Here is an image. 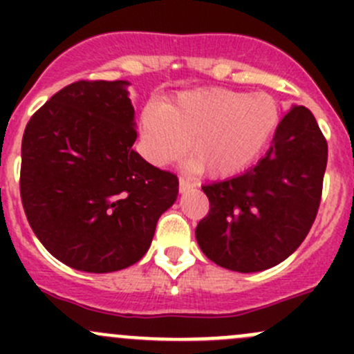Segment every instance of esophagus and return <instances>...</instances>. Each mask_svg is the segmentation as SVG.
Listing matches in <instances>:
<instances>
[{
  "instance_id": "1",
  "label": "esophagus",
  "mask_w": 354,
  "mask_h": 354,
  "mask_svg": "<svg viewBox=\"0 0 354 354\" xmlns=\"http://www.w3.org/2000/svg\"><path fill=\"white\" fill-rule=\"evenodd\" d=\"M190 188H194V185L190 183V181H187L185 178H180V192L181 194H185V192H188Z\"/></svg>"
}]
</instances>
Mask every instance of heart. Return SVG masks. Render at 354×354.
I'll return each mask as SVG.
<instances>
[{
	"instance_id": "obj_1",
	"label": "heart",
	"mask_w": 354,
	"mask_h": 354,
	"mask_svg": "<svg viewBox=\"0 0 354 354\" xmlns=\"http://www.w3.org/2000/svg\"><path fill=\"white\" fill-rule=\"evenodd\" d=\"M279 121V102L272 95L214 87L181 92L164 106H145L140 130L145 154L156 166L181 159L190 145L197 169L226 178L262 154Z\"/></svg>"
}]
</instances>
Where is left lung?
<instances>
[{"mask_svg": "<svg viewBox=\"0 0 354 354\" xmlns=\"http://www.w3.org/2000/svg\"><path fill=\"white\" fill-rule=\"evenodd\" d=\"M326 166L327 142L315 116L292 106L255 166L202 187L210 202L195 230L203 255L234 272H260L286 260L315 221Z\"/></svg>", "mask_w": 354, "mask_h": 354, "instance_id": "1", "label": "left lung"}]
</instances>
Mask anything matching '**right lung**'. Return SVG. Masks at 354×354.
Segmentation results:
<instances>
[{
  "mask_svg": "<svg viewBox=\"0 0 354 354\" xmlns=\"http://www.w3.org/2000/svg\"><path fill=\"white\" fill-rule=\"evenodd\" d=\"M130 82H75L27 123L20 195L35 236L82 272L127 269L147 253L178 178L133 151Z\"/></svg>",
  "mask_w": 354,
  "mask_h": 354,
  "instance_id": "1",
  "label": "right lung"
}]
</instances>
